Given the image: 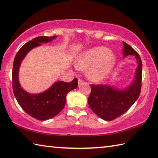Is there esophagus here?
<instances>
[{"label": "esophagus", "mask_w": 158, "mask_h": 158, "mask_svg": "<svg viewBox=\"0 0 158 158\" xmlns=\"http://www.w3.org/2000/svg\"><path fill=\"white\" fill-rule=\"evenodd\" d=\"M83 83H84V81H83L81 79H79L78 80V84H79V85H81V84H83Z\"/></svg>", "instance_id": "esophagus-1"}]
</instances>
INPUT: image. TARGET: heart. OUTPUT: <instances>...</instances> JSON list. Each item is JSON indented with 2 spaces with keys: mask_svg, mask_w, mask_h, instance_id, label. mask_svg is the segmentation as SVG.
<instances>
[{
  "mask_svg": "<svg viewBox=\"0 0 158 158\" xmlns=\"http://www.w3.org/2000/svg\"><path fill=\"white\" fill-rule=\"evenodd\" d=\"M116 61V56L106 47H96L77 57L76 67L79 70H87L91 81L99 82L106 78Z\"/></svg>",
  "mask_w": 158,
  "mask_h": 158,
  "instance_id": "heart-1",
  "label": "heart"
}]
</instances>
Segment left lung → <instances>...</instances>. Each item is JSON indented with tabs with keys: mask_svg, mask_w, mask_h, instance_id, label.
Masks as SVG:
<instances>
[{
	"mask_svg": "<svg viewBox=\"0 0 158 158\" xmlns=\"http://www.w3.org/2000/svg\"><path fill=\"white\" fill-rule=\"evenodd\" d=\"M123 56H135L137 66L131 84L124 88L110 85H92L88 104L94 113L106 121H111L126 113L137 101L141 92L142 64L138 53L123 42Z\"/></svg>",
	"mask_w": 158,
	"mask_h": 158,
	"instance_id": "obj_1",
	"label": "left lung"
}]
</instances>
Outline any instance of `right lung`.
I'll return each mask as SVG.
<instances>
[{
    "label": "right lung",
    "mask_w": 158,
    "mask_h": 158,
    "mask_svg": "<svg viewBox=\"0 0 158 158\" xmlns=\"http://www.w3.org/2000/svg\"><path fill=\"white\" fill-rule=\"evenodd\" d=\"M56 38V36H39L26 43L17 52L13 64L12 88L14 96L25 113L41 121L52 118L63 110L66 102L67 94L77 88L78 81L75 78L70 83L56 81L46 90L31 94L25 91L20 84L19 68L23 60L31 50Z\"/></svg>",
    "instance_id": "obj_1"
}]
</instances>
